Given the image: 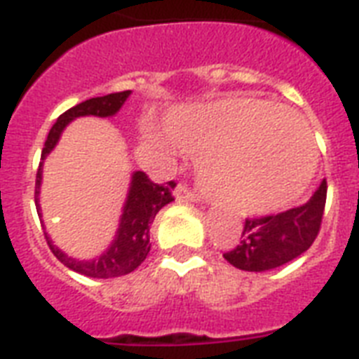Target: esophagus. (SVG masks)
<instances>
[{"label":"esophagus","instance_id":"obj_1","mask_svg":"<svg viewBox=\"0 0 359 359\" xmlns=\"http://www.w3.org/2000/svg\"><path fill=\"white\" fill-rule=\"evenodd\" d=\"M173 194H175V197L179 199V201H190V203L201 201V196H199L197 191H194L191 188H188V186H184V184L177 186Z\"/></svg>","mask_w":359,"mask_h":359}]
</instances>
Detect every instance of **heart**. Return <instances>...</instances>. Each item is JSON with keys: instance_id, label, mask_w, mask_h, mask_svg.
I'll return each mask as SVG.
<instances>
[{"instance_id": "1", "label": "heart", "mask_w": 359, "mask_h": 359, "mask_svg": "<svg viewBox=\"0 0 359 359\" xmlns=\"http://www.w3.org/2000/svg\"><path fill=\"white\" fill-rule=\"evenodd\" d=\"M168 132L143 123L141 137L165 160L180 147L199 154L205 190L238 214H268L304 194L317 168L309 126L296 114L259 98H224L177 108Z\"/></svg>"}]
</instances>
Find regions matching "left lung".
Listing matches in <instances>:
<instances>
[{"label": "left lung", "instance_id": "obj_1", "mask_svg": "<svg viewBox=\"0 0 359 359\" xmlns=\"http://www.w3.org/2000/svg\"><path fill=\"white\" fill-rule=\"evenodd\" d=\"M326 205V180L309 201L261 219H245L242 238L235 250L224 253L225 261L245 272H266L294 261L315 242Z\"/></svg>", "mask_w": 359, "mask_h": 359}]
</instances>
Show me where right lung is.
Returning <instances> with one entry per match:
<instances>
[{"label":"right lung","instance_id":"right-lung-1","mask_svg":"<svg viewBox=\"0 0 359 359\" xmlns=\"http://www.w3.org/2000/svg\"><path fill=\"white\" fill-rule=\"evenodd\" d=\"M132 91L123 93H111L106 97L89 98L86 102L78 104L74 108H70L69 111H65L55 124L50 130V134L46 137L44 149L41 154V165L36 171V182H35V205L41 224L42 222V208H41V186H42V168H44V160L48 154L55 149V145L61 140L65 128L69 126L72 121L80 119V117H115L119 114L124 102L128 100ZM173 182H168L165 186L154 184L149 180L143 171H134L130 177L128 194L123 203L119 216V225L115 231L114 240L109 242V245L100 253V255L93 257V259H76L70 257L69 253H65L63 250H59L52 236L48 235L46 227H44V236L50 245V250L59 261L63 262L65 266L74 270V272L87 276V278L97 279H109L119 278V276H126V273L134 272L135 268L140 266L141 262L145 261L149 251H151V225L156 218V214L160 208L175 201L171 196V188Z\"/></svg>","mask_w":359,"mask_h":359}]
</instances>
